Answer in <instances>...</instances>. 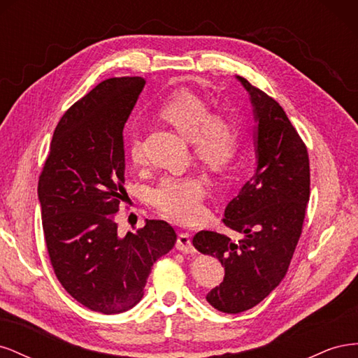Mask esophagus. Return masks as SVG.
I'll use <instances>...</instances> for the list:
<instances>
[{"mask_svg":"<svg viewBox=\"0 0 358 358\" xmlns=\"http://www.w3.org/2000/svg\"><path fill=\"white\" fill-rule=\"evenodd\" d=\"M176 249H179L180 252H185V254H194V252H196V248L192 246V242L189 239V234L188 233H179L178 242H176Z\"/></svg>","mask_w":358,"mask_h":358,"instance_id":"34e87169","label":"esophagus"}]
</instances>
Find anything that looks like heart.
<instances>
[{"label": "heart", "instance_id": "obj_1", "mask_svg": "<svg viewBox=\"0 0 358 358\" xmlns=\"http://www.w3.org/2000/svg\"><path fill=\"white\" fill-rule=\"evenodd\" d=\"M158 115L191 140L196 157L210 169L230 164L241 146V129L234 119L213 113L212 106L199 94L179 90L158 106ZM127 154L134 164L143 162V143L137 131L127 134ZM206 185L196 175H164L150 189V203L179 222L199 221L204 212Z\"/></svg>", "mask_w": 358, "mask_h": 358}]
</instances>
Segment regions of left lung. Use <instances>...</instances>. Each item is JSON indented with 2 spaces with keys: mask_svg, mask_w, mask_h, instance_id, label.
<instances>
[{
  "mask_svg": "<svg viewBox=\"0 0 358 358\" xmlns=\"http://www.w3.org/2000/svg\"><path fill=\"white\" fill-rule=\"evenodd\" d=\"M251 95L257 127V170L227 204V229L239 242L216 231H199L192 245L221 262L225 276L208 296L225 313L257 306L285 278L303 230L310 194L308 148L276 100L237 76Z\"/></svg>",
  "mask_w": 358,
  "mask_h": 358,
  "instance_id": "left-lung-1",
  "label": "left lung"
}]
</instances>
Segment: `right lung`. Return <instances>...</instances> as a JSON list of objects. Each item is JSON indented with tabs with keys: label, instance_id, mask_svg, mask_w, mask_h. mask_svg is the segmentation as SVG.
Wrapping results in <instances>:
<instances>
[{
	"label": "right lung",
	"instance_id": "1",
	"mask_svg": "<svg viewBox=\"0 0 358 358\" xmlns=\"http://www.w3.org/2000/svg\"><path fill=\"white\" fill-rule=\"evenodd\" d=\"M143 78H112L62 115L38 178L43 233L50 264L69 294L113 315L136 306L157 259L176 243L166 221L117 231L124 197V125Z\"/></svg>",
	"mask_w": 358,
	"mask_h": 358
}]
</instances>
